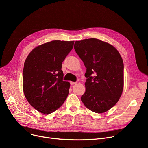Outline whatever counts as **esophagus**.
<instances>
[{
    "instance_id": "obj_1",
    "label": "esophagus",
    "mask_w": 148,
    "mask_h": 148,
    "mask_svg": "<svg viewBox=\"0 0 148 148\" xmlns=\"http://www.w3.org/2000/svg\"><path fill=\"white\" fill-rule=\"evenodd\" d=\"M76 83H77V82H70V84H71V85H74Z\"/></svg>"
}]
</instances>
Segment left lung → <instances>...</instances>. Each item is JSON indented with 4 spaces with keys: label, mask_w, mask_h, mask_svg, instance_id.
I'll return each mask as SVG.
<instances>
[{
    "label": "left lung",
    "mask_w": 148,
    "mask_h": 148,
    "mask_svg": "<svg viewBox=\"0 0 148 148\" xmlns=\"http://www.w3.org/2000/svg\"><path fill=\"white\" fill-rule=\"evenodd\" d=\"M74 49L86 68L82 101L95 113L108 111L118 103L123 89L121 54L112 45L96 38L75 41Z\"/></svg>",
    "instance_id": "8db88e82"
}]
</instances>
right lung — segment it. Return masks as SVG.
<instances>
[{"label":"right lung","instance_id":"1","mask_svg":"<svg viewBox=\"0 0 148 148\" xmlns=\"http://www.w3.org/2000/svg\"><path fill=\"white\" fill-rule=\"evenodd\" d=\"M74 43V41H51L36 47L26 58L23 89L29 103L38 112L50 114L67 98L70 83L63 80L62 63Z\"/></svg>","mask_w":148,"mask_h":148}]
</instances>
